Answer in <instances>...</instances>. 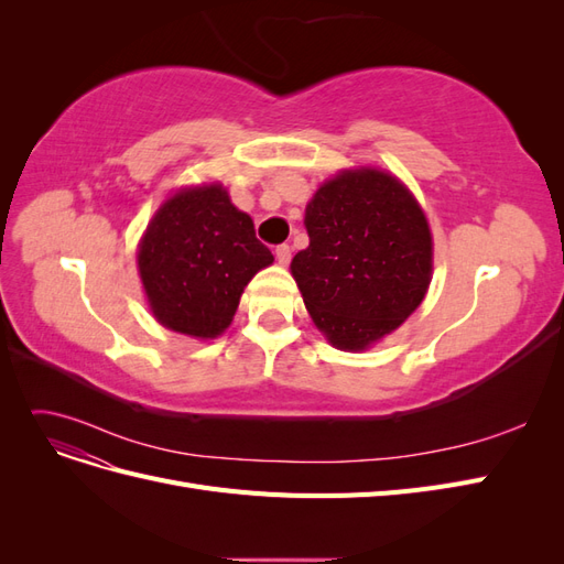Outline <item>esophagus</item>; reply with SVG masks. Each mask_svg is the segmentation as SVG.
<instances>
[{"instance_id":"34e87169","label":"esophagus","mask_w":564,"mask_h":564,"mask_svg":"<svg viewBox=\"0 0 564 564\" xmlns=\"http://www.w3.org/2000/svg\"><path fill=\"white\" fill-rule=\"evenodd\" d=\"M275 259H278L280 265H289V261H292V247H289V245L275 247Z\"/></svg>"}]
</instances>
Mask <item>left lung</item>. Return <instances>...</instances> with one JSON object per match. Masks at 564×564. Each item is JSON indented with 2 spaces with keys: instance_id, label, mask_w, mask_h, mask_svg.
<instances>
[{
  "instance_id": "1",
  "label": "left lung",
  "mask_w": 564,
  "mask_h": 564,
  "mask_svg": "<svg viewBox=\"0 0 564 564\" xmlns=\"http://www.w3.org/2000/svg\"><path fill=\"white\" fill-rule=\"evenodd\" d=\"M311 245L292 261L315 327L365 350L412 315L431 284L433 237L414 195L388 172L346 169L305 207Z\"/></svg>"
}]
</instances>
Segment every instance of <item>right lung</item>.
<instances>
[{
	"mask_svg": "<svg viewBox=\"0 0 564 564\" xmlns=\"http://www.w3.org/2000/svg\"><path fill=\"white\" fill-rule=\"evenodd\" d=\"M272 261L253 220L220 183L183 187L152 216L139 272L152 315L166 329L216 338L228 329L249 280Z\"/></svg>",
	"mask_w": 564,
	"mask_h": 564,
	"instance_id": "1",
	"label": "right lung"
}]
</instances>
